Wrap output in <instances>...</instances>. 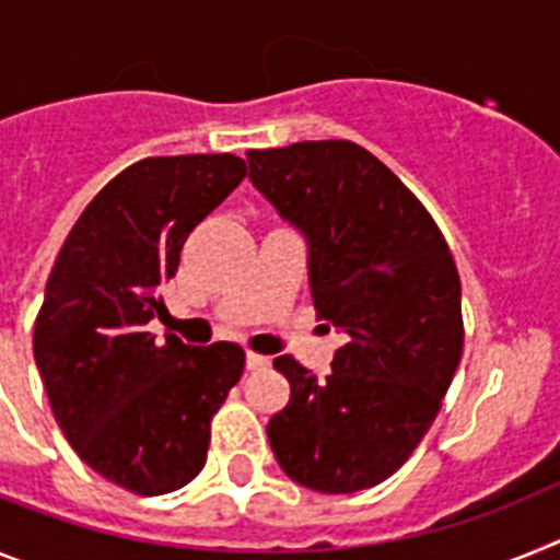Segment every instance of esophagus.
<instances>
[{"instance_id": "34e87169", "label": "esophagus", "mask_w": 560, "mask_h": 560, "mask_svg": "<svg viewBox=\"0 0 560 560\" xmlns=\"http://www.w3.org/2000/svg\"><path fill=\"white\" fill-rule=\"evenodd\" d=\"M245 363H247V369H250V372H256V369H265L267 363H270V358H265V354H259V352H247Z\"/></svg>"}]
</instances>
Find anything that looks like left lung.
<instances>
[{"mask_svg": "<svg viewBox=\"0 0 560 560\" xmlns=\"http://www.w3.org/2000/svg\"><path fill=\"white\" fill-rule=\"evenodd\" d=\"M247 163L253 186L307 236L315 315L347 338L320 381L276 358L290 400L267 422L270 448L310 490L374 488L415 454L462 361L451 247L400 177L352 140L250 149Z\"/></svg>", "mask_w": 560, "mask_h": 560, "instance_id": "obj_1", "label": "left lung"}]
</instances>
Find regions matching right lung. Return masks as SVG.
<instances>
[{"mask_svg": "<svg viewBox=\"0 0 560 560\" xmlns=\"http://www.w3.org/2000/svg\"><path fill=\"white\" fill-rule=\"evenodd\" d=\"M245 174L236 154L138 160L92 197L47 279L33 358L52 417L81 462L129 493L191 482L245 369L240 343L199 349L149 332L188 233Z\"/></svg>", "mask_w": 560, "mask_h": 560, "instance_id": "1", "label": "right lung"}]
</instances>
